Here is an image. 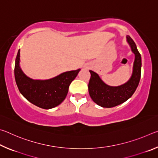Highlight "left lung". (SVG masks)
<instances>
[{
	"instance_id": "1",
	"label": "left lung",
	"mask_w": 158,
	"mask_h": 158,
	"mask_svg": "<svg viewBox=\"0 0 158 158\" xmlns=\"http://www.w3.org/2000/svg\"><path fill=\"white\" fill-rule=\"evenodd\" d=\"M127 42L135 54L132 73L130 78L124 84L117 86L106 84L98 73L89 70L90 79L89 83V95L94 102L105 108H111L125 102L135 92L141 78V57L133 40L126 36Z\"/></svg>"
}]
</instances>
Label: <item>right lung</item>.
<instances>
[{"label":"right lung","mask_w":158,"mask_h":158,"mask_svg":"<svg viewBox=\"0 0 158 158\" xmlns=\"http://www.w3.org/2000/svg\"><path fill=\"white\" fill-rule=\"evenodd\" d=\"M81 70L68 71L48 79H33L26 76L20 67V50L15 60V77L21 94L34 105L50 109L65 100L71 82Z\"/></svg>","instance_id":"1"}]
</instances>
